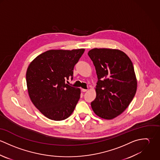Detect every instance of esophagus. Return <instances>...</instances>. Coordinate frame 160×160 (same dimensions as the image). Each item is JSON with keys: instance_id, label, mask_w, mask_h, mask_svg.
<instances>
[{"instance_id": "1", "label": "esophagus", "mask_w": 160, "mask_h": 160, "mask_svg": "<svg viewBox=\"0 0 160 160\" xmlns=\"http://www.w3.org/2000/svg\"><path fill=\"white\" fill-rule=\"evenodd\" d=\"M88 91V89H82V92H86Z\"/></svg>"}]
</instances>
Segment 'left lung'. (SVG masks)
I'll use <instances>...</instances> for the list:
<instances>
[{
  "label": "left lung",
  "instance_id": "1",
  "mask_svg": "<svg viewBox=\"0 0 160 160\" xmlns=\"http://www.w3.org/2000/svg\"><path fill=\"white\" fill-rule=\"evenodd\" d=\"M88 55L98 78L92 108L98 116L112 119L124 112L136 93L137 78L133 64L129 57L118 49L95 48Z\"/></svg>",
  "mask_w": 160,
  "mask_h": 160
}]
</instances>
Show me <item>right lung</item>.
Here are the masks:
<instances>
[{"label": "right lung", "mask_w": 160, "mask_h": 160, "mask_svg": "<svg viewBox=\"0 0 160 160\" xmlns=\"http://www.w3.org/2000/svg\"><path fill=\"white\" fill-rule=\"evenodd\" d=\"M84 48L49 50L36 57L26 71V84L34 105L47 118L62 121L73 112L81 89L66 83Z\"/></svg>", "instance_id": "1"}]
</instances>
